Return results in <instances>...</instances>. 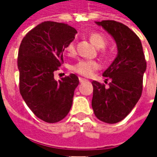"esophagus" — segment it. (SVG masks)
Here are the masks:
<instances>
[{
	"label": "esophagus",
	"mask_w": 157,
	"mask_h": 157,
	"mask_svg": "<svg viewBox=\"0 0 157 157\" xmlns=\"http://www.w3.org/2000/svg\"><path fill=\"white\" fill-rule=\"evenodd\" d=\"M78 79H79V82H80V83H84V82H86V81H87V79H86V78H79Z\"/></svg>",
	"instance_id": "esophagus-1"
}]
</instances>
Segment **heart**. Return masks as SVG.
<instances>
[{"instance_id": "1", "label": "heart", "mask_w": 157, "mask_h": 157, "mask_svg": "<svg viewBox=\"0 0 157 157\" xmlns=\"http://www.w3.org/2000/svg\"><path fill=\"white\" fill-rule=\"evenodd\" d=\"M88 38L90 42L94 44L95 47L99 48L100 53L105 56L106 55V51L105 50V47L106 45L107 40L105 38L104 35L99 32H93L89 35ZM65 52L68 55H73L75 53V44L73 42L69 43L67 45L65 46ZM100 68V63L96 60H89V59H81L78 60V62L73 63L71 67L72 71H74L78 74H80L82 76L86 77H90L94 73L95 71Z\"/></svg>"}]
</instances>
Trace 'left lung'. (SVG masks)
Instances as JSON below:
<instances>
[{
  "label": "left lung",
  "mask_w": 157,
  "mask_h": 157,
  "mask_svg": "<svg viewBox=\"0 0 157 157\" xmlns=\"http://www.w3.org/2000/svg\"><path fill=\"white\" fill-rule=\"evenodd\" d=\"M96 23L115 40L118 55L103 73L106 80L111 79L108 87L100 82H92V106L100 121L117 123L132 111L142 96L143 73L147 63L141 40L128 26L113 20Z\"/></svg>",
  "instance_id": "1"
}]
</instances>
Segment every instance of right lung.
Here are the masks:
<instances>
[{
    "mask_svg": "<svg viewBox=\"0 0 157 157\" xmlns=\"http://www.w3.org/2000/svg\"><path fill=\"white\" fill-rule=\"evenodd\" d=\"M76 33L66 23L44 21L26 34L19 48L20 94L34 114L48 123L58 122L68 114L79 83L73 73L58 81L54 78L63 63L65 46Z\"/></svg>",
    "mask_w": 157,
    "mask_h": 157,
    "instance_id": "1",
    "label": "right lung"
}]
</instances>
